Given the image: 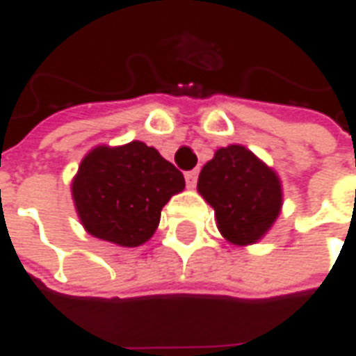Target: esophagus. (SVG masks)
I'll return each mask as SVG.
<instances>
[{"instance_id": "34e87169", "label": "esophagus", "mask_w": 356, "mask_h": 356, "mask_svg": "<svg viewBox=\"0 0 356 356\" xmlns=\"http://www.w3.org/2000/svg\"><path fill=\"white\" fill-rule=\"evenodd\" d=\"M185 179H186V186H188V188H194V186H196V181H198V171L196 170L186 171Z\"/></svg>"}]
</instances>
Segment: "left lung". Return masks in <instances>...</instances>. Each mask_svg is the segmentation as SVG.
I'll return each mask as SVG.
<instances>
[{
    "mask_svg": "<svg viewBox=\"0 0 356 356\" xmlns=\"http://www.w3.org/2000/svg\"><path fill=\"white\" fill-rule=\"evenodd\" d=\"M198 193L216 209L217 229L231 244L261 240L282 208L280 179L240 145L219 148L200 171Z\"/></svg>",
    "mask_w": 356,
    "mask_h": 356,
    "instance_id": "8db88e82",
    "label": "left lung"
}]
</instances>
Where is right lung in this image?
I'll return each mask as SVG.
<instances>
[{"label": "right lung", "instance_id": "obj_1", "mask_svg": "<svg viewBox=\"0 0 356 356\" xmlns=\"http://www.w3.org/2000/svg\"><path fill=\"white\" fill-rule=\"evenodd\" d=\"M185 188L183 173L140 140L97 147L72 181L76 211L95 238L124 248L145 244L158 229L162 208Z\"/></svg>", "mask_w": 356, "mask_h": 356}]
</instances>
